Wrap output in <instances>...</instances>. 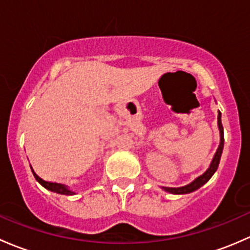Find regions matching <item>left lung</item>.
Wrapping results in <instances>:
<instances>
[{
  "mask_svg": "<svg viewBox=\"0 0 250 250\" xmlns=\"http://www.w3.org/2000/svg\"><path fill=\"white\" fill-rule=\"evenodd\" d=\"M220 117H221V113L218 114V126H219V131H220V144L217 153H215L214 158H213L209 168H208L202 176H200L199 178H196L194 182L190 183V184L185 185V187H181V188H164L166 191L171 192V194H188V192L195 191V190H197L199 188H201L205 183H207L210 178H212V176L214 174V172L217 171L218 166H219L221 153H223V148H224V128H223V125H221Z\"/></svg>",
  "mask_w": 250,
  "mask_h": 250,
  "instance_id": "8db88e82",
  "label": "left lung"
}]
</instances>
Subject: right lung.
I'll list each match as a JSON object with an SVG mask.
<instances>
[{
	"instance_id": "1",
	"label": "right lung",
	"mask_w": 250,
	"mask_h": 250,
	"mask_svg": "<svg viewBox=\"0 0 250 250\" xmlns=\"http://www.w3.org/2000/svg\"><path fill=\"white\" fill-rule=\"evenodd\" d=\"M32 172H33V176H35V178L37 179L38 183H40V184H42L45 189L50 190V191H54V192H58V194H62V195H73L74 194L73 191L68 190L65 185L60 184V183H53V182L44 181V179H42L41 177H38L37 174L35 173V171H32Z\"/></svg>"
}]
</instances>
